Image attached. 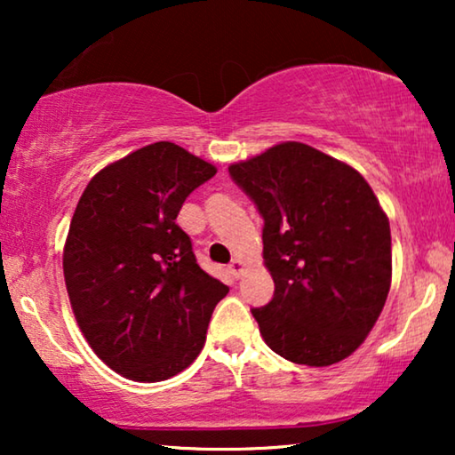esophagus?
<instances>
[{"label": "esophagus", "mask_w": 455, "mask_h": 455, "mask_svg": "<svg viewBox=\"0 0 455 455\" xmlns=\"http://www.w3.org/2000/svg\"><path fill=\"white\" fill-rule=\"evenodd\" d=\"M242 271H244V263H242L240 259H234L232 263H229V273H232V277L238 279L242 275Z\"/></svg>", "instance_id": "1"}]
</instances>
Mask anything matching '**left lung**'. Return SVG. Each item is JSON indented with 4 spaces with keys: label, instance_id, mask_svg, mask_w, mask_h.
I'll list each match as a JSON object with an SVG mask.
<instances>
[{
    "label": "left lung",
    "instance_id": "1",
    "mask_svg": "<svg viewBox=\"0 0 455 455\" xmlns=\"http://www.w3.org/2000/svg\"><path fill=\"white\" fill-rule=\"evenodd\" d=\"M263 217V257L275 291L251 308L265 344L307 366H329L363 344L391 283V232L371 186L350 165L282 142L229 165Z\"/></svg>",
    "mask_w": 455,
    "mask_h": 455
}]
</instances>
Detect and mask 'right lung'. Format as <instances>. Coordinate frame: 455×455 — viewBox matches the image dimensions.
I'll use <instances>...</instances> for the list:
<instances>
[{"label": "right lung", "instance_id": "obj_1", "mask_svg": "<svg viewBox=\"0 0 455 455\" xmlns=\"http://www.w3.org/2000/svg\"><path fill=\"white\" fill-rule=\"evenodd\" d=\"M217 170L173 142H155L97 173L64 248L68 296L86 341L132 381H164L203 350L229 288L196 263L176 223Z\"/></svg>", "mask_w": 455, "mask_h": 455}]
</instances>
